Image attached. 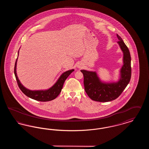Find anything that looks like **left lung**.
<instances>
[{"label":"left lung","instance_id":"left-lung-1","mask_svg":"<svg viewBox=\"0 0 149 149\" xmlns=\"http://www.w3.org/2000/svg\"><path fill=\"white\" fill-rule=\"evenodd\" d=\"M117 41L123 52V65L120 70V78L117 83H102L95 72L81 70L84 75L85 92L93 100L100 102L112 101L117 98L129 83L131 77V56L127 46L120 36L117 34Z\"/></svg>","mask_w":149,"mask_h":149}]
</instances>
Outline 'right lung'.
<instances>
[{
    "label": "right lung",
    "instance_id": "add662e5",
    "mask_svg": "<svg viewBox=\"0 0 149 149\" xmlns=\"http://www.w3.org/2000/svg\"><path fill=\"white\" fill-rule=\"evenodd\" d=\"M17 60L15 61V66H14V74H15L16 80L19 89H21L22 92L27 97H29L32 99H35L40 102H47V101H50L53 99H55L61 92L65 80L70 75L71 72L74 71V69H72V70H68L64 72L58 79V80L55 83V84L47 91H32L24 88L23 85H22L21 83H20L19 80L18 79L17 74H16Z\"/></svg>",
    "mask_w": 149,
    "mask_h": 149
}]
</instances>
